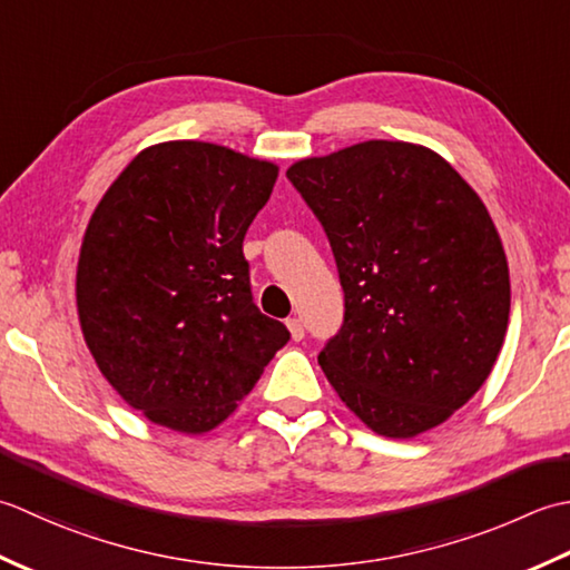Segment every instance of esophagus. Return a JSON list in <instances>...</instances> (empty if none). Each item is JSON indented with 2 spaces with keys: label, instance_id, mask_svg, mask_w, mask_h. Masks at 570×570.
<instances>
[{
  "label": "esophagus",
  "instance_id": "34e87169",
  "mask_svg": "<svg viewBox=\"0 0 570 570\" xmlns=\"http://www.w3.org/2000/svg\"><path fill=\"white\" fill-rule=\"evenodd\" d=\"M287 330H289V336H293L295 342L305 340V324H302L299 317H289L287 320Z\"/></svg>",
  "mask_w": 570,
  "mask_h": 570
}]
</instances>
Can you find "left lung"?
I'll return each instance as SVG.
<instances>
[{
	"label": "left lung",
	"mask_w": 570,
	"mask_h": 570,
	"mask_svg": "<svg viewBox=\"0 0 570 570\" xmlns=\"http://www.w3.org/2000/svg\"><path fill=\"white\" fill-rule=\"evenodd\" d=\"M327 230L344 324L320 352L336 396L383 438L445 423L504 344L512 287L502 238L431 147L366 139L287 169Z\"/></svg>",
	"instance_id": "8db88e82"
}]
</instances>
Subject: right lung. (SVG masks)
Here are the masks:
<instances>
[{"label": "right lung", "mask_w": 570, "mask_h": 570, "mask_svg": "<svg viewBox=\"0 0 570 570\" xmlns=\"http://www.w3.org/2000/svg\"><path fill=\"white\" fill-rule=\"evenodd\" d=\"M277 165L171 139L145 147L102 194L76 268L86 346L147 421L214 431L248 396L289 332L253 305L243 238Z\"/></svg>", "instance_id": "right-lung-1"}]
</instances>
